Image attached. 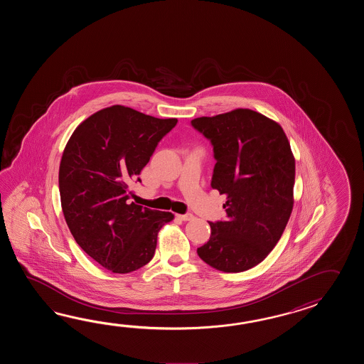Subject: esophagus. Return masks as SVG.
<instances>
[{"label":"esophagus","mask_w":364,"mask_h":364,"mask_svg":"<svg viewBox=\"0 0 364 364\" xmlns=\"http://www.w3.org/2000/svg\"><path fill=\"white\" fill-rule=\"evenodd\" d=\"M179 218L182 220V221H191V220H193L195 218V216L193 215H191V213H185V215H179Z\"/></svg>","instance_id":"34e87169"}]
</instances>
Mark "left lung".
<instances>
[{
	"label": "left lung",
	"instance_id": "obj_1",
	"mask_svg": "<svg viewBox=\"0 0 364 364\" xmlns=\"http://www.w3.org/2000/svg\"><path fill=\"white\" fill-rule=\"evenodd\" d=\"M213 146L212 188L226 196L225 221L209 223L203 262L226 273L262 263L293 210L295 160L282 127L251 109L191 121Z\"/></svg>",
	"mask_w": 364,
	"mask_h": 364
}]
</instances>
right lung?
<instances>
[{"label":"right lung","mask_w":364,"mask_h":364,"mask_svg":"<svg viewBox=\"0 0 364 364\" xmlns=\"http://www.w3.org/2000/svg\"><path fill=\"white\" fill-rule=\"evenodd\" d=\"M122 105L77 126L62 154L58 186L66 224L87 255L113 273H130L155 255L157 234L174 215L130 203L129 186L177 124Z\"/></svg>","instance_id":"obj_1"}]
</instances>
